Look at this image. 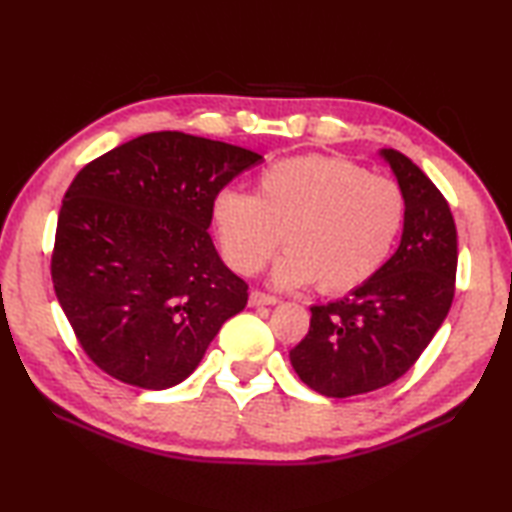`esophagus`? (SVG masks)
I'll use <instances>...</instances> for the list:
<instances>
[{
    "label": "esophagus",
    "instance_id": "obj_1",
    "mask_svg": "<svg viewBox=\"0 0 512 512\" xmlns=\"http://www.w3.org/2000/svg\"><path fill=\"white\" fill-rule=\"evenodd\" d=\"M280 302V298L277 296H271V293H264V291H250L248 296V305L250 307H259V305H277Z\"/></svg>",
    "mask_w": 512,
    "mask_h": 512
}]
</instances>
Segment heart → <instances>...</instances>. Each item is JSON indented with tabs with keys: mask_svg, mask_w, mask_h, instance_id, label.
Masks as SVG:
<instances>
[{
	"mask_svg": "<svg viewBox=\"0 0 512 512\" xmlns=\"http://www.w3.org/2000/svg\"><path fill=\"white\" fill-rule=\"evenodd\" d=\"M212 219L223 255L253 275L275 248L273 282L325 293L361 287L391 255L406 219L402 185L336 155H298L273 162L257 178L255 196L221 189Z\"/></svg>",
	"mask_w": 512,
	"mask_h": 512,
	"instance_id": "heart-1",
	"label": "heart"
}]
</instances>
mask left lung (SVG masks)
<instances>
[{"instance_id":"1","label":"left lung","mask_w":512,"mask_h":512,"mask_svg":"<svg viewBox=\"0 0 512 512\" xmlns=\"http://www.w3.org/2000/svg\"><path fill=\"white\" fill-rule=\"evenodd\" d=\"M381 155L406 196L400 248L348 298L311 307L309 332L289 352L298 377L327 397L370 393L400 379L454 300L458 241L449 203L404 153Z\"/></svg>"}]
</instances>
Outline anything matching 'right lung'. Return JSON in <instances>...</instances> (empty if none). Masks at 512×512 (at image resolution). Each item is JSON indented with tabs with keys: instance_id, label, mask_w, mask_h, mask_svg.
<instances>
[{
	"instance_id": "right-lung-1",
	"label": "right lung",
	"mask_w": 512,
	"mask_h": 512,
	"mask_svg": "<svg viewBox=\"0 0 512 512\" xmlns=\"http://www.w3.org/2000/svg\"><path fill=\"white\" fill-rule=\"evenodd\" d=\"M262 162L235 144L160 131L103 153L60 205L51 280L92 363L162 391L192 375L248 302L207 228L216 194Z\"/></svg>"
}]
</instances>
